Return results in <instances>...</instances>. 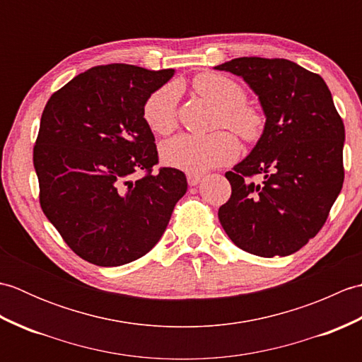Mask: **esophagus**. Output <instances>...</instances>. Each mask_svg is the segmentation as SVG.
Here are the masks:
<instances>
[{
	"label": "esophagus",
	"mask_w": 362,
	"mask_h": 362,
	"mask_svg": "<svg viewBox=\"0 0 362 362\" xmlns=\"http://www.w3.org/2000/svg\"><path fill=\"white\" fill-rule=\"evenodd\" d=\"M187 179H188L189 187H196L197 183L201 182L202 175H201V174H194V173H188V174H187Z\"/></svg>",
	"instance_id": "34e87169"
}]
</instances>
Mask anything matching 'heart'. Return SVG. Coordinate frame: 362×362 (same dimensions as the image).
<instances>
[{
  "label": "heart",
  "instance_id": "obj_1",
  "mask_svg": "<svg viewBox=\"0 0 362 362\" xmlns=\"http://www.w3.org/2000/svg\"><path fill=\"white\" fill-rule=\"evenodd\" d=\"M193 88L219 109L216 126L228 127L245 141H257L264 130V117L255 107L245 104L247 95L236 81L218 73H202L193 79ZM179 88L163 86L156 90L144 104V119L152 132L168 135L177 127ZM240 152V143L230 132L206 136L183 134L161 144L165 165L187 173H204L227 165Z\"/></svg>",
  "mask_w": 362,
  "mask_h": 362
}]
</instances>
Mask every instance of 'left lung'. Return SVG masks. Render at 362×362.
<instances>
[{
  "instance_id": "left-lung-1",
  "label": "left lung",
  "mask_w": 362,
  "mask_h": 362,
  "mask_svg": "<svg viewBox=\"0 0 362 362\" xmlns=\"http://www.w3.org/2000/svg\"><path fill=\"white\" fill-rule=\"evenodd\" d=\"M214 70L243 78L266 117L255 148L226 173L232 196L221 226L253 255H291L317 235L342 189L344 122L325 81L291 60L238 57Z\"/></svg>"
}]
</instances>
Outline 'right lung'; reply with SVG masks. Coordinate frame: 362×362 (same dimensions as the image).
<instances>
[{"label":"right lung","mask_w":362,"mask_h":362,"mask_svg":"<svg viewBox=\"0 0 362 362\" xmlns=\"http://www.w3.org/2000/svg\"><path fill=\"white\" fill-rule=\"evenodd\" d=\"M127 64L81 73L46 103L34 146L40 205L82 259L112 267L146 255L165 233L187 177L160 168L144 104L173 78ZM145 175L134 180L133 174Z\"/></svg>","instance_id":"1"}]
</instances>
